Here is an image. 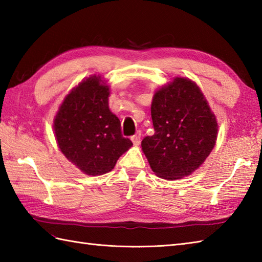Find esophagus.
<instances>
[{"label": "esophagus", "mask_w": 262, "mask_h": 262, "mask_svg": "<svg viewBox=\"0 0 262 262\" xmlns=\"http://www.w3.org/2000/svg\"><path fill=\"white\" fill-rule=\"evenodd\" d=\"M132 141L134 143V145H140L141 143V132L138 130L134 136H132Z\"/></svg>", "instance_id": "1"}]
</instances>
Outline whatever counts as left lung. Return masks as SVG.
<instances>
[{"label": "left lung", "instance_id": "8db88e82", "mask_svg": "<svg viewBox=\"0 0 262 262\" xmlns=\"http://www.w3.org/2000/svg\"><path fill=\"white\" fill-rule=\"evenodd\" d=\"M154 135L142 141L151 169L163 179L191 174L213 149L217 122L196 83L177 77L154 94Z\"/></svg>", "mask_w": 262, "mask_h": 262}]
</instances>
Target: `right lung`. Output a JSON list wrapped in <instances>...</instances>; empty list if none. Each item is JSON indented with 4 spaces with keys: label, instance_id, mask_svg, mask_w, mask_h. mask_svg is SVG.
<instances>
[{
    "label": "right lung",
    "instance_id": "obj_1",
    "mask_svg": "<svg viewBox=\"0 0 262 262\" xmlns=\"http://www.w3.org/2000/svg\"><path fill=\"white\" fill-rule=\"evenodd\" d=\"M100 76L81 82L65 98L54 122L60 151L89 176L111 171L133 143L121 134L118 117L109 110V88Z\"/></svg>",
    "mask_w": 262,
    "mask_h": 262
}]
</instances>
